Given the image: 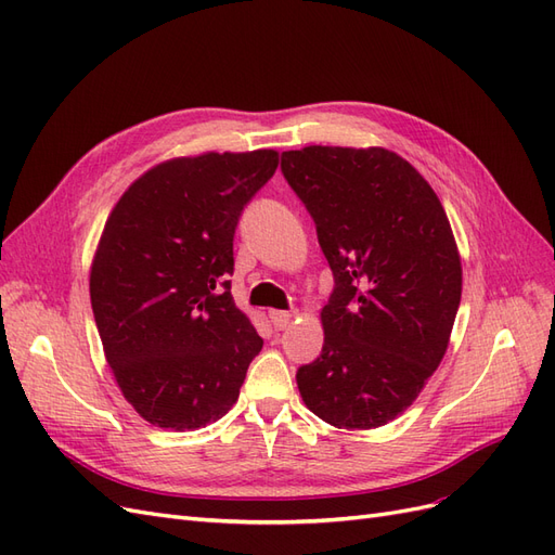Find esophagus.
<instances>
[{
	"label": "esophagus",
	"mask_w": 555,
	"mask_h": 555,
	"mask_svg": "<svg viewBox=\"0 0 555 555\" xmlns=\"http://www.w3.org/2000/svg\"><path fill=\"white\" fill-rule=\"evenodd\" d=\"M268 317H271V324H273L278 331L287 328L289 322H292V312H284V310H271V312H268Z\"/></svg>",
	"instance_id": "1"
}]
</instances>
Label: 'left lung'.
Returning a JSON list of instances; mask_svg holds the SVG:
<instances>
[{"label": "left lung", "mask_w": 555, "mask_h": 555, "mask_svg": "<svg viewBox=\"0 0 555 555\" xmlns=\"http://www.w3.org/2000/svg\"><path fill=\"white\" fill-rule=\"evenodd\" d=\"M280 169L317 227L335 287L300 398L335 428L393 422L440 365L461 306V257L438 194L384 147L308 145Z\"/></svg>", "instance_id": "1"}]
</instances>
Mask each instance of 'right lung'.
<instances>
[{
  "instance_id": "obj_1",
  "label": "right lung",
  "mask_w": 555,
  "mask_h": 555,
  "mask_svg": "<svg viewBox=\"0 0 555 555\" xmlns=\"http://www.w3.org/2000/svg\"><path fill=\"white\" fill-rule=\"evenodd\" d=\"M275 150L162 162L111 210L90 271L104 354L147 424L196 430L238 400L263 340L233 304V233Z\"/></svg>"
}]
</instances>
